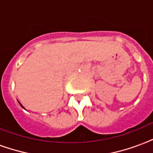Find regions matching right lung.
Segmentation results:
<instances>
[{
    "label": "right lung",
    "mask_w": 153,
    "mask_h": 153,
    "mask_svg": "<svg viewBox=\"0 0 153 153\" xmlns=\"http://www.w3.org/2000/svg\"><path fill=\"white\" fill-rule=\"evenodd\" d=\"M18 103H19V104H20V105H21V107H22V108H24V109H25V108H24V106H23V105H21V103H20V102H19V101H18Z\"/></svg>",
    "instance_id": "obj_1"
}]
</instances>
